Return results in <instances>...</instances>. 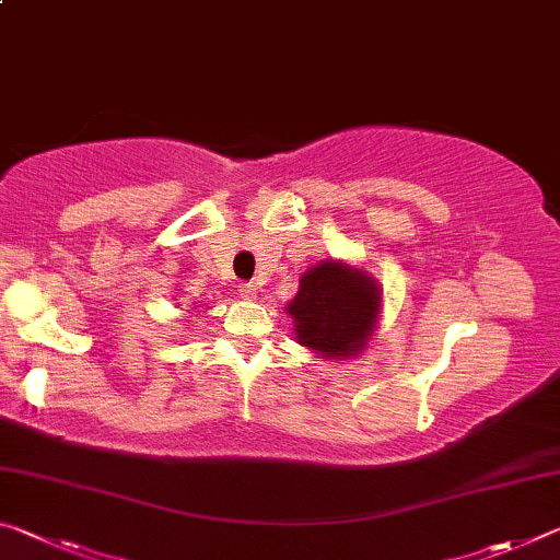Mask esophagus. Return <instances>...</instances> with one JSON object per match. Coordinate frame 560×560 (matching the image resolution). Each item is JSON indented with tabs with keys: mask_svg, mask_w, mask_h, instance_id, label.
Masks as SVG:
<instances>
[{
	"mask_svg": "<svg viewBox=\"0 0 560 560\" xmlns=\"http://www.w3.org/2000/svg\"><path fill=\"white\" fill-rule=\"evenodd\" d=\"M240 296H242L244 301H257L259 289L254 287V283H242V287H240Z\"/></svg>",
	"mask_w": 560,
	"mask_h": 560,
	"instance_id": "esophagus-1",
	"label": "esophagus"
}]
</instances>
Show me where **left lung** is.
<instances>
[{
  "mask_svg": "<svg viewBox=\"0 0 560 560\" xmlns=\"http://www.w3.org/2000/svg\"><path fill=\"white\" fill-rule=\"evenodd\" d=\"M381 308L377 279L343 259H324L303 271L296 296L287 303L299 346L334 363L363 353Z\"/></svg>",
  "mask_w": 560,
  "mask_h": 560,
  "instance_id": "8db88e82",
  "label": "left lung"
}]
</instances>
